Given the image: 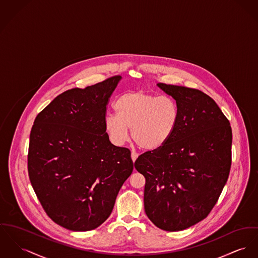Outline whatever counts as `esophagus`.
<instances>
[{
    "instance_id": "34e87169",
    "label": "esophagus",
    "mask_w": 258,
    "mask_h": 258,
    "mask_svg": "<svg viewBox=\"0 0 258 258\" xmlns=\"http://www.w3.org/2000/svg\"><path fill=\"white\" fill-rule=\"evenodd\" d=\"M138 157H139V153L133 151V152H132V159H133V161L135 162V161L138 159Z\"/></svg>"
}]
</instances>
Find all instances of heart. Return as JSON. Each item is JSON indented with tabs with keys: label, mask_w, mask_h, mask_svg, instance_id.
I'll list each match as a JSON object with an SVG mask.
<instances>
[{
	"label": "heart",
	"mask_w": 258,
	"mask_h": 258,
	"mask_svg": "<svg viewBox=\"0 0 258 258\" xmlns=\"http://www.w3.org/2000/svg\"><path fill=\"white\" fill-rule=\"evenodd\" d=\"M117 115H108L104 120L105 132L115 145L133 139L140 148L148 151L165 146L178 126V103L169 95L144 91H130L115 103Z\"/></svg>",
	"instance_id": "b5f03b06"
}]
</instances>
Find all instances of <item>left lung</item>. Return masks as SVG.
Listing matches in <instances>:
<instances>
[{"label":"left lung","mask_w":258,"mask_h":258,"mask_svg":"<svg viewBox=\"0 0 258 258\" xmlns=\"http://www.w3.org/2000/svg\"><path fill=\"white\" fill-rule=\"evenodd\" d=\"M177 101L178 123L169 142L141 154L144 209L159 229H187L211 212L229 178L232 128L216 102L199 89L158 83Z\"/></svg>","instance_id":"obj_1"}]
</instances>
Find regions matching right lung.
Masks as SVG:
<instances>
[{"label": "right lung", "instance_id": "add662e5", "mask_svg": "<svg viewBox=\"0 0 258 258\" xmlns=\"http://www.w3.org/2000/svg\"><path fill=\"white\" fill-rule=\"evenodd\" d=\"M120 76L53 100L30 133L28 176L47 215L77 232L96 229L134 170L131 151L110 142L104 120Z\"/></svg>", "mask_w": 258, "mask_h": 258}]
</instances>
